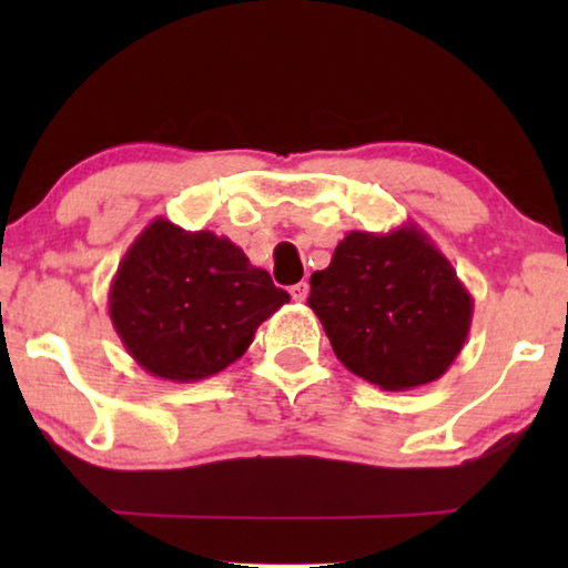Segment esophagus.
<instances>
[{"mask_svg":"<svg viewBox=\"0 0 568 568\" xmlns=\"http://www.w3.org/2000/svg\"><path fill=\"white\" fill-rule=\"evenodd\" d=\"M290 294H292V300H294V302H305V300H307V294H310V286H307L305 282H300V284H294V286H292Z\"/></svg>","mask_w":568,"mask_h":568,"instance_id":"esophagus-1","label":"esophagus"}]
</instances>
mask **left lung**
Listing matches in <instances>:
<instances>
[{"instance_id":"8db88e82","label":"left lung","mask_w":568,"mask_h":568,"mask_svg":"<svg viewBox=\"0 0 568 568\" xmlns=\"http://www.w3.org/2000/svg\"><path fill=\"white\" fill-rule=\"evenodd\" d=\"M307 305L341 364L383 390L434 383L468 338L473 297L416 224L348 232L310 276Z\"/></svg>"}]
</instances>
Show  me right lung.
I'll return each instance as SVG.
<instances>
[{
  "label": "right lung",
  "mask_w": 568,
  "mask_h": 568,
  "mask_svg": "<svg viewBox=\"0 0 568 568\" xmlns=\"http://www.w3.org/2000/svg\"><path fill=\"white\" fill-rule=\"evenodd\" d=\"M286 302L290 294L243 247L162 216L131 243L108 292L126 352L150 375L173 383H196L237 362L258 325Z\"/></svg>",
  "instance_id": "obj_1"
}]
</instances>
